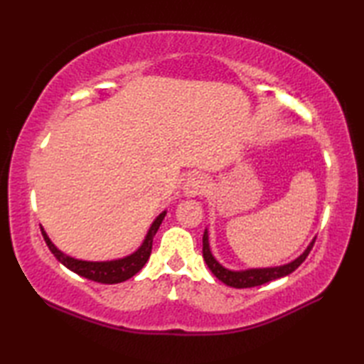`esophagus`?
I'll use <instances>...</instances> for the list:
<instances>
[{
    "instance_id": "esophagus-1",
    "label": "esophagus",
    "mask_w": 364,
    "mask_h": 364,
    "mask_svg": "<svg viewBox=\"0 0 364 364\" xmlns=\"http://www.w3.org/2000/svg\"><path fill=\"white\" fill-rule=\"evenodd\" d=\"M208 189V180L202 173H192L184 183V194L188 197H197L205 194Z\"/></svg>"
}]
</instances>
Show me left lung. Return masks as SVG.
<instances>
[{
  "mask_svg": "<svg viewBox=\"0 0 364 364\" xmlns=\"http://www.w3.org/2000/svg\"><path fill=\"white\" fill-rule=\"evenodd\" d=\"M316 242L314 241L308 245V249L300 255L297 259H294L289 264H284L280 267H267V269H250V270H241V272H233V270H228L223 266H220L218 261L214 259V257L211 255L210 250V244H208V231L203 233V258L205 262L210 267L211 272L219 278L222 283H225L231 288H253V286H259V284H264L267 282H272L277 280V278H282L289 275L291 272H294L301 262H304L308 257V253L311 252L313 245Z\"/></svg>",
  "mask_w": 364,
  "mask_h": 364,
  "instance_id": "left-lung-1",
  "label": "left lung"
}]
</instances>
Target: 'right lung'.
Listing matches in <instances>:
<instances>
[{"label": "right lung", "mask_w": 364, "mask_h": 364, "mask_svg": "<svg viewBox=\"0 0 364 364\" xmlns=\"http://www.w3.org/2000/svg\"><path fill=\"white\" fill-rule=\"evenodd\" d=\"M164 215H166V211L159 214L156 220L153 222V225L150 227L149 235H146L144 244L141 245V249L134 252L133 255H129V257H127V258L115 259V261L94 262V261H81V259H75V258L67 257V255L59 252L56 247L53 245L50 237L46 236L42 227H41V230H42L45 242H46V245H48L51 253L58 258V261L63 262L67 269L73 270L75 274H78L84 278H89V280H92V282L114 284V283L125 282V280H128V278L136 275L139 270L144 267L145 262L149 261L150 253H151V247H153V237H154V235H156V231L162 223Z\"/></svg>", "instance_id": "add662e5"}]
</instances>
